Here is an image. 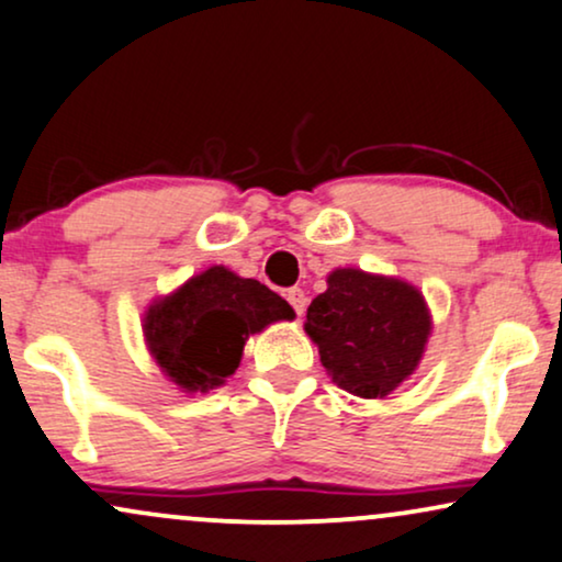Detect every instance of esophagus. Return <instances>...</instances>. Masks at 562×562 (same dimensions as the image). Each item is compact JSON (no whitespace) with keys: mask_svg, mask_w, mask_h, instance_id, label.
I'll use <instances>...</instances> for the list:
<instances>
[{"mask_svg":"<svg viewBox=\"0 0 562 562\" xmlns=\"http://www.w3.org/2000/svg\"><path fill=\"white\" fill-rule=\"evenodd\" d=\"M286 300L294 307V313L302 317L304 315V307H307V294H304L300 286H294V289H289V292H286Z\"/></svg>","mask_w":562,"mask_h":562,"instance_id":"1","label":"esophagus"}]
</instances>
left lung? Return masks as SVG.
<instances>
[{"mask_svg":"<svg viewBox=\"0 0 562 562\" xmlns=\"http://www.w3.org/2000/svg\"><path fill=\"white\" fill-rule=\"evenodd\" d=\"M334 383L359 398H383L419 364L429 313L408 283L338 268L304 323Z\"/></svg>","mask_w":562,"mask_h":562,"instance_id":"1","label":"left lung"}]
</instances>
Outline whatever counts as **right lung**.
<instances>
[{
    "mask_svg": "<svg viewBox=\"0 0 562 562\" xmlns=\"http://www.w3.org/2000/svg\"><path fill=\"white\" fill-rule=\"evenodd\" d=\"M294 310L266 283L207 268L145 315V338L161 370L187 391L205 393L234 375L249 334Z\"/></svg>",
    "mask_w": 562,
    "mask_h": 562,
    "instance_id": "add662e5",
    "label": "right lung"
}]
</instances>
